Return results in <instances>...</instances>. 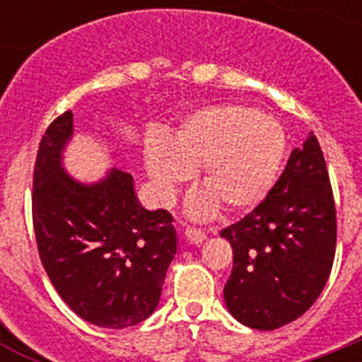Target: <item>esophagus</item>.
<instances>
[{"label": "esophagus", "instance_id": "34e87169", "mask_svg": "<svg viewBox=\"0 0 362 362\" xmlns=\"http://www.w3.org/2000/svg\"><path fill=\"white\" fill-rule=\"evenodd\" d=\"M185 238H187V241L192 243V245H201V243L206 239V233L199 228H187L185 230Z\"/></svg>", "mask_w": 362, "mask_h": 362}]
</instances>
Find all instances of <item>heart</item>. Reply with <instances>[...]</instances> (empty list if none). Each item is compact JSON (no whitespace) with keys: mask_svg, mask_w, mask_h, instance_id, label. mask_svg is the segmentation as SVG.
Segmentation results:
<instances>
[{"mask_svg":"<svg viewBox=\"0 0 362 362\" xmlns=\"http://www.w3.org/2000/svg\"><path fill=\"white\" fill-rule=\"evenodd\" d=\"M286 152V137L277 121L245 105H217L181 121L170 139L148 137L145 168L161 201L201 166L206 187L188 199V214L204 217L217 203L238 214L257 206L276 183Z\"/></svg>","mask_w":362,"mask_h":362,"instance_id":"heart-1","label":"heart"}]
</instances>
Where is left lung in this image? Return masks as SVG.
Returning <instances> with one entry per match:
<instances>
[{
	"mask_svg": "<svg viewBox=\"0 0 362 362\" xmlns=\"http://www.w3.org/2000/svg\"><path fill=\"white\" fill-rule=\"evenodd\" d=\"M221 238L233 250L225 303L239 322L276 330L315 303L334 264L337 223L325 156L313 132L290 153L268 196L221 230Z\"/></svg>",
	"mask_w": 362,
	"mask_h": 362,
	"instance_id": "left-lung-1",
	"label": "left lung"
}]
</instances>
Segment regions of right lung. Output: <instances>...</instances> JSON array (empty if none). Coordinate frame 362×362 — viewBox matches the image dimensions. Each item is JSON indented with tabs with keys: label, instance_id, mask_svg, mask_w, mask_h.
Wrapping results in <instances>:
<instances>
[{
	"label": "right lung",
	"instance_id": "right-lung-1",
	"mask_svg": "<svg viewBox=\"0 0 362 362\" xmlns=\"http://www.w3.org/2000/svg\"><path fill=\"white\" fill-rule=\"evenodd\" d=\"M66 110L43 134L34 166L32 221L37 252L54 288L79 317L121 330L158 308L177 233L166 210L143 209L134 177L112 168L81 183L62 156L74 134Z\"/></svg>",
	"mask_w": 362,
	"mask_h": 362
}]
</instances>
